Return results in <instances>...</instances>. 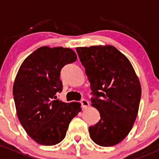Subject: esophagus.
<instances>
[{
	"label": "esophagus",
	"mask_w": 159,
	"mask_h": 159,
	"mask_svg": "<svg viewBox=\"0 0 159 159\" xmlns=\"http://www.w3.org/2000/svg\"><path fill=\"white\" fill-rule=\"evenodd\" d=\"M80 103L82 105V108H83V109H86V108L89 107V102H88L86 99H82V100L80 101Z\"/></svg>",
	"instance_id": "esophagus-1"
}]
</instances>
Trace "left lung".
<instances>
[{
    "label": "left lung",
    "mask_w": 159,
    "mask_h": 159,
    "mask_svg": "<svg viewBox=\"0 0 159 159\" xmlns=\"http://www.w3.org/2000/svg\"><path fill=\"white\" fill-rule=\"evenodd\" d=\"M76 51L96 96L92 106L101 117L89 128V136L100 146H113L128 135L136 119L139 80L128 58L113 46L76 47Z\"/></svg>",
    "instance_id": "1"
}]
</instances>
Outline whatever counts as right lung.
Listing matches in <instances>:
<instances>
[{
	"instance_id": "add662e5",
	"label": "right lung",
	"mask_w": 159,
	"mask_h": 159,
	"mask_svg": "<svg viewBox=\"0 0 159 159\" xmlns=\"http://www.w3.org/2000/svg\"><path fill=\"white\" fill-rule=\"evenodd\" d=\"M77 59L73 50L41 47L24 60L17 73L13 96L20 122L33 140L54 145L66 136L72 119L81 112V104L56 99L61 93V69Z\"/></svg>"
}]
</instances>
